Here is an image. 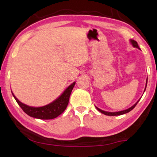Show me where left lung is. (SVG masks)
<instances>
[{"instance_id":"left-lung-1","label":"left lung","mask_w":157,"mask_h":157,"mask_svg":"<svg viewBox=\"0 0 157 157\" xmlns=\"http://www.w3.org/2000/svg\"><path fill=\"white\" fill-rule=\"evenodd\" d=\"M129 42H130V44H132V46L134 47V48H138V49H139V50H140V48L139 47V45H138V44H137V42L136 41H134V40H133V39H130L129 40ZM147 79H146V84H145V90H144V92H145V89H146V86H147ZM140 99L137 101V102L135 103V104L134 105H132L131 107H129V108H128V109H124V110H123V111H115V112H110V111H103V110H102V109H99L98 107H96V109H97L100 111V112H101L102 113H103V114H105V115H107V116H120V115H123V114H124V113H128V112H129L130 111H132L133 109H134L135 107H136V105H137V103L139 102V100H140Z\"/></svg>"}]
</instances>
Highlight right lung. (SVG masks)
Segmentation results:
<instances>
[{
    "mask_svg": "<svg viewBox=\"0 0 157 157\" xmlns=\"http://www.w3.org/2000/svg\"><path fill=\"white\" fill-rule=\"evenodd\" d=\"M75 84V82H74L71 85H69L62 94L57 99L52 101V102L38 107H31V106L21 102V101L17 99L12 91V94L18 105L28 116L35 118L42 119V120H50V119L57 118V116H59L60 114H62L65 111L68 106L69 98H70L71 94Z\"/></svg>",
    "mask_w": 157,
    "mask_h": 157,
    "instance_id": "1",
    "label": "right lung"
}]
</instances>
